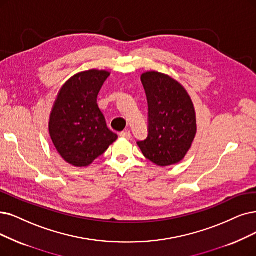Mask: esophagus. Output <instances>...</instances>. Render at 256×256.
Segmentation results:
<instances>
[{
  "mask_svg": "<svg viewBox=\"0 0 256 256\" xmlns=\"http://www.w3.org/2000/svg\"><path fill=\"white\" fill-rule=\"evenodd\" d=\"M120 138H131V134H130V132L129 131H122L120 134Z\"/></svg>",
  "mask_w": 256,
  "mask_h": 256,
  "instance_id": "1",
  "label": "esophagus"
}]
</instances>
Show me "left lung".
<instances>
[{
	"instance_id": "1",
	"label": "left lung",
	"mask_w": 256,
	"mask_h": 256,
	"mask_svg": "<svg viewBox=\"0 0 256 256\" xmlns=\"http://www.w3.org/2000/svg\"><path fill=\"white\" fill-rule=\"evenodd\" d=\"M148 100V136L138 145L146 158L160 167L180 162L196 134L192 100L178 80L148 71L140 76Z\"/></svg>"
}]
</instances>
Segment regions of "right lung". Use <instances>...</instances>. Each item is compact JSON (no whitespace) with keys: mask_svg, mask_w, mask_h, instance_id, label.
I'll return each mask as SVG.
<instances>
[{"mask_svg":"<svg viewBox=\"0 0 256 256\" xmlns=\"http://www.w3.org/2000/svg\"><path fill=\"white\" fill-rule=\"evenodd\" d=\"M110 76L91 69L70 78L60 88L51 110L49 134L60 156L76 167H87L116 142L106 124L98 94Z\"/></svg>","mask_w":256,"mask_h":256,"instance_id":"add662e5","label":"right lung"}]
</instances>
